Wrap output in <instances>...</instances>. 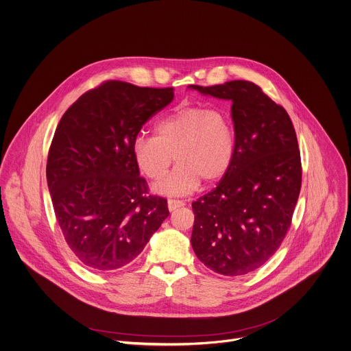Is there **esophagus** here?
Instances as JSON below:
<instances>
[{"label":"esophagus","instance_id":"obj_1","mask_svg":"<svg viewBox=\"0 0 351 351\" xmlns=\"http://www.w3.org/2000/svg\"><path fill=\"white\" fill-rule=\"evenodd\" d=\"M185 204L184 200H180V199H169L167 200V206H169V210L170 212H173V210L178 208V207H182Z\"/></svg>","mask_w":351,"mask_h":351}]
</instances>
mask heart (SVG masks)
Listing matches in <instances>:
<instances>
[{"label": "heart", "instance_id": "heart-1", "mask_svg": "<svg viewBox=\"0 0 351 351\" xmlns=\"http://www.w3.org/2000/svg\"><path fill=\"white\" fill-rule=\"evenodd\" d=\"M234 134L227 116L208 106L188 105L163 117L156 135L138 134L132 141V155L141 171L162 178L173 160L176 169L156 184L165 195H188L202 180L216 182L228 171L234 158Z\"/></svg>", "mask_w": 351, "mask_h": 351}]
</instances>
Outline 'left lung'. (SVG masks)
Instances as JSON below:
<instances>
[{"instance_id":"obj_1","label":"left lung","mask_w":351,"mask_h":351,"mask_svg":"<svg viewBox=\"0 0 351 351\" xmlns=\"http://www.w3.org/2000/svg\"><path fill=\"white\" fill-rule=\"evenodd\" d=\"M232 102L234 158L219 185L192 203L196 257L227 276L261 267L281 246L302 186L296 131L287 110L245 80L200 87Z\"/></svg>"}]
</instances>
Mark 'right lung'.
<instances>
[{
    "label": "right lung",
    "instance_id": "right-lung-1",
    "mask_svg": "<svg viewBox=\"0 0 351 351\" xmlns=\"http://www.w3.org/2000/svg\"><path fill=\"white\" fill-rule=\"evenodd\" d=\"M173 98L171 87L109 80L83 94L56 127L48 189L67 246L90 269L128 265L170 215L139 176L132 141Z\"/></svg>",
    "mask_w": 351,
    "mask_h": 351
}]
</instances>
